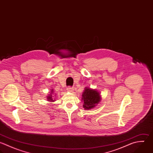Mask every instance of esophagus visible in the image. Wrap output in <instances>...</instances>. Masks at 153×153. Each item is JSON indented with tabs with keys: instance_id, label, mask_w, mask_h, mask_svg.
<instances>
[{
	"instance_id": "1",
	"label": "esophagus",
	"mask_w": 153,
	"mask_h": 153,
	"mask_svg": "<svg viewBox=\"0 0 153 153\" xmlns=\"http://www.w3.org/2000/svg\"><path fill=\"white\" fill-rule=\"evenodd\" d=\"M74 88H72V87H70V86H69L68 88H67V91H70V92H72V91H74Z\"/></svg>"
}]
</instances>
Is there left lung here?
Wrapping results in <instances>:
<instances>
[{"label":"left lung","instance_id":"1","mask_svg":"<svg viewBox=\"0 0 153 153\" xmlns=\"http://www.w3.org/2000/svg\"><path fill=\"white\" fill-rule=\"evenodd\" d=\"M82 97V100L84 102L83 108L85 109H93L101 100L100 93L97 90L88 87L85 88Z\"/></svg>","mask_w":153,"mask_h":153}]
</instances>
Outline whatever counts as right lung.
<instances>
[{
    "mask_svg": "<svg viewBox=\"0 0 153 153\" xmlns=\"http://www.w3.org/2000/svg\"><path fill=\"white\" fill-rule=\"evenodd\" d=\"M51 93H54V91H53V90H51ZM53 97H54V96H52L51 94H50V95H48V96H47V100H48V101H50V102H54V100H53Z\"/></svg>",
    "mask_w": 153,
    "mask_h": 153,
    "instance_id": "1",
    "label": "right lung"
}]
</instances>
